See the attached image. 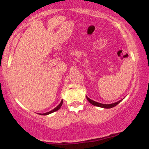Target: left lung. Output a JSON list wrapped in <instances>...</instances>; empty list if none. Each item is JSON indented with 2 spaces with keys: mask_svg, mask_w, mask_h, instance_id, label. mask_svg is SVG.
Wrapping results in <instances>:
<instances>
[{
  "mask_svg": "<svg viewBox=\"0 0 149 149\" xmlns=\"http://www.w3.org/2000/svg\"><path fill=\"white\" fill-rule=\"evenodd\" d=\"M87 97V100L89 102H90V104H92V105L94 106H96V107H102V108H105V109H110V108H112V107H116L117 104H118L120 102H121V100L118 101V102H116V103H113V104H101V103H99V102H95V101L90 100V99H89L88 97Z\"/></svg>",
  "mask_w": 149,
  "mask_h": 149,
  "instance_id": "left-lung-1",
  "label": "left lung"
}]
</instances>
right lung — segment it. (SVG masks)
<instances>
[{
    "instance_id": "right-lung-1",
    "label": "right lung",
    "mask_w": 149,
    "mask_h": 149,
    "mask_svg": "<svg viewBox=\"0 0 149 149\" xmlns=\"http://www.w3.org/2000/svg\"><path fill=\"white\" fill-rule=\"evenodd\" d=\"M62 104H63V100H61V102H60V104H59V105H58L57 107L54 108V109H53V110L50 111H49V112L45 113H43V114H40V115H48V114H49V113H52L54 112V111H58V110H59V109H60V108H61V105H62Z\"/></svg>"
}]
</instances>
